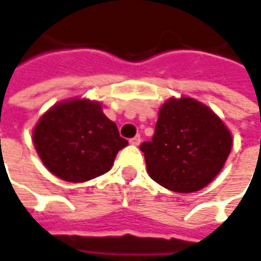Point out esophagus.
<instances>
[{"label": "esophagus", "mask_w": 261, "mask_h": 261, "mask_svg": "<svg viewBox=\"0 0 261 261\" xmlns=\"http://www.w3.org/2000/svg\"><path fill=\"white\" fill-rule=\"evenodd\" d=\"M129 142H130L132 145H139V144H141V137L137 135V137L130 138V139H129Z\"/></svg>", "instance_id": "34e87169"}]
</instances>
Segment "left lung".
Segmentation results:
<instances>
[{
    "label": "left lung",
    "instance_id": "1",
    "mask_svg": "<svg viewBox=\"0 0 261 261\" xmlns=\"http://www.w3.org/2000/svg\"><path fill=\"white\" fill-rule=\"evenodd\" d=\"M230 147L223 122L204 104L184 97L164 102L154 137L139 148L151 179L175 192H195L222 170Z\"/></svg>",
    "mask_w": 261,
    "mask_h": 261
}]
</instances>
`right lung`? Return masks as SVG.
Segmentation results:
<instances>
[{"instance_id": "right-lung-1", "label": "right lung", "mask_w": 261, "mask_h": 261, "mask_svg": "<svg viewBox=\"0 0 261 261\" xmlns=\"http://www.w3.org/2000/svg\"><path fill=\"white\" fill-rule=\"evenodd\" d=\"M33 144L51 173L67 182H86L109 172L127 141L98 102L70 99L39 119Z\"/></svg>"}]
</instances>
